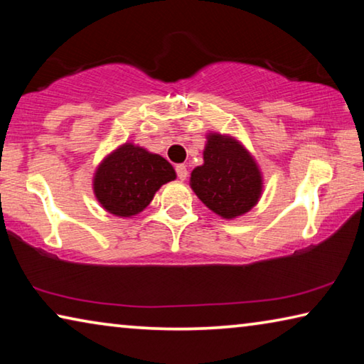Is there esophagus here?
Here are the masks:
<instances>
[{
    "label": "esophagus",
    "mask_w": 364,
    "mask_h": 364,
    "mask_svg": "<svg viewBox=\"0 0 364 364\" xmlns=\"http://www.w3.org/2000/svg\"><path fill=\"white\" fill-rule=\"evenodd\" d=\"M176 175H178V178H180L181 181H184L188 178V168H186V165H183V164H180V165H176Z\"/></svg>",
    "instance_id": "esophagus-1"
}]
</instances>
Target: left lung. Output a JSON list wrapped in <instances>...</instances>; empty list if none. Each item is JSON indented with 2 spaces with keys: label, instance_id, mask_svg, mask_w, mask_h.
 <instances>
[{
  "label": "left lung",
  "instance_id": "left-lung-1",
  "mask_svg": "<svg viewBox=\"0 0 364 364\" xmlns=\"http://www.w3.org/2000/svg\"><path fill=\"white\" fill-rule=\"evenodd\" d=\"M191 188L212 212L231 220L257 204L263 181L254 157L239 141L210 133L204 164L191 173Z\"/></svg>",
  "mask_w": 364,
  "mask_h": 364
}]
</instances>
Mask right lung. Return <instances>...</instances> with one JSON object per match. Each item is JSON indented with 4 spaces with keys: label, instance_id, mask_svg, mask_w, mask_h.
Instances as JSON below:
<instances>
[{
    "label": "right lung",
    "instance_id": "right-lung-1",
    "mask_svg": "<svg viewBox=\"0 0 364 364\" xmlns=\"http://www.w3.org/2000/svg\"><path fill=\"white\" fill-rule=\"evenodd\" d=\"M175 178L173 167L159 154L125 143L102 160L93 188L96 199L109 213L133 217L151 204L162 184Z\"/></svg>",
    "mask_w": 364,
    "mask_h": 364
}]
</instances>
